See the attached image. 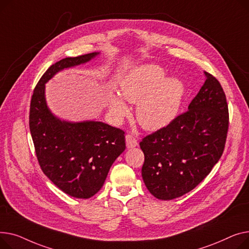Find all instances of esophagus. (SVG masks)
Returning a JSON list of instances; mask_svg holds the SVG:
<instances>
[{"label":"esophagus","instance_id":"esophagus-1","mask_svg":"<svg viewBox=\"0 0 249 249\" xmlns=\"http://www.w3.org/2000/svg\"><path fill=\"white\" fill-rule=\"evenodd\" d=\"M125 142H126V148L130 149V148H135L138 145V141L137 139L131 136V135H126L125 136Z\"/></svg>","mask_w":249,"mask_h":249}]
</instances>
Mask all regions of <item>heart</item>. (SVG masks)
<instances>
[{
	"mask_svg": "<svg viewBox=\"0 0 249 249\" xmlns=\"http://www.w3.org/2000/svg\"><path fill=\"white\" fill-rule=\"evenodd\" d=\"M168 74L160 66L142 64L130 70L121 82V94L129 102L138 104L137 119L149 130L169 125L180 111L185 93L183 82ZM110 113L118 121L129 114L126 102L113 95L109 102Z\"/></svg>",
	"mask_w": 249,
	"mask_h": 249,
	"instance_id": "1",
	"label": "heart"
}]
</instances>
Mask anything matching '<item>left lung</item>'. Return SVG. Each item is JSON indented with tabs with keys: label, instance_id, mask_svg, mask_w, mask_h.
<instances>
[{
	"label": "left lung",
	"instance_id": "1",
	"mask_svg": "<svg viewBox=\"0 0 249 249\" xmlns=\"http://www.w3.org/2000/svg\"><path fill=\"white\" fill-rule=\"evenodd\" d=\"M206 80L188 107L169 125L144 137L142 176L160 200H172L193 190L221 158L229 114L221 84L205 72Z\"/></svg>",
	"mask_w": 249,
	"mask_h": 249
}]
</instances>
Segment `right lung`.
<instances>
[{"label": "right lung", "mask_w": 249, "mask_h": 249, "mask_svg": "<svg viewBox=\"0 0 249 249\" xmlns=\"http://www.w3.org/2000/svg\"><path fill=\"white\" fill-rule=\"evenodd\" d=\"M99 52L67 57L51 65L38 81L29 126L41 170L64 193L81 199L95 195L114 160L125 149L124 131L102 122L61 121L50 111L45 83L57 72L90 61Z\"/></svg>", "instance_id": "1"}]
</instances>
